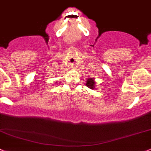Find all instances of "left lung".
<instances>
[{
	"mask_svg": "<svg viewBox=\"0 0 151 151\" xmlns=\"http://www.w3.org/2000/svg\"><path fill=\"white\" fill-rule=\"evenodd\" d=\"M86 86L88 87L89 88H91V89H94V85H95V83H94V80H93L92 78H88V80L86 81Z\"/></svg>",
	"mask_w": 151,
	"mask_h": 151,
	"instance_id": "left-lung-1",
	"label": "left lung"
}]
</instances>
